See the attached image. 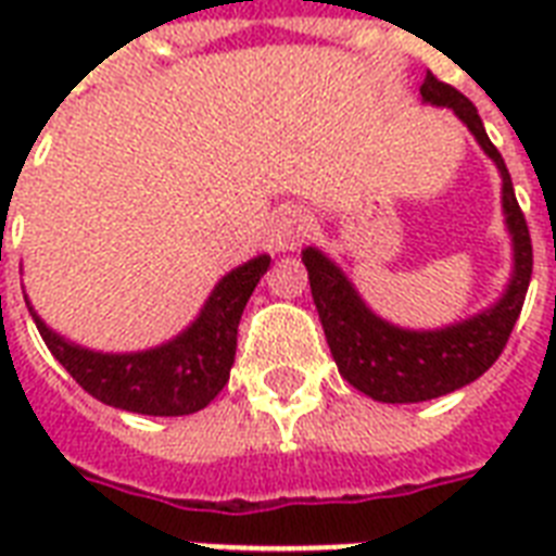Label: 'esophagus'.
<instances>
[{
    "label": "esophagus",
    "mask_w": 556,
    "mask_h": 556,
    "mask_svg": "<svg viewBox=\"0 0 556 556\" xmlns=\"http://www.w3.org/2000/svg\"><path fill=\"white\" fill-rule=\"evenodd\" d=\"M305 236H308V216L303 210L294 207V204L279 207L274 222H270V244L277 251H296L305 242Z\"/></svg>",
    "instance_id": "esophagus-1"
}]
</instances>
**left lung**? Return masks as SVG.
<instances>
[{"label":"left lung","instance_id":"left-lung-1","mask_svg":"<svg viewBox=\"0 0 556 556\" xmlns=\"http://www.w3.org/2000/svg\"><path fill=\"white\" fill-rule=\"evenodd\" d=\"M421 103L453 109V115L470 129L484 155L500 169L502 213L514 248V270L491 308L441 329H401L371 312L338 262L329 260L320 248H305L303 265L308 270L314 305L320 314L331 357L352 387L380 404L432 401L482 378L508 343L534 268L531 236L514 195L508 167L484 132L473 103L432 74L421 83Z\"/></svg>","mask_w":556,"mask_h":556}]
</instances>
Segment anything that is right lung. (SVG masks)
<instances>
[{
  "label": "right lung",
  "mask_w": 556,
  "mask_h": 556,
  "mask_svg": "<svg viewBox=\"0 0 556 556\" xmlns=\"http://www.w3.org/2000/svg\"><path fill=\"white\" fill-rule=\"evenodd\" d=\"M268 268L270 256L260 253L225 274L181 334L143 352L112 355L72 343L48 329L28 294L25 305L51 355L91 397L138 415H190L204 409L225 389L244 305Z\"/></svg>",
  "instance_id": "right-lung-1"
}]
</instances>
